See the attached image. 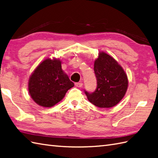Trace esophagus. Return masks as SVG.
<instances>
[{"label": "esophagus", "mask_w": 158, "mask_h": 158, "mask_svg": "<svg viewBox=\"0 0 158 158\" xmlns=\"http://www.w3.org/2000/svg\"><path fill=\"white\" fill-rule=\"evenodd\" d=\"M75 85L77 87H82L83 86V84L82 82H76L75 83Z\"/></svg>", "instance_id": "obj_1"}]
</instances>
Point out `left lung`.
<instances>
[{
	"instance_id": "8db88e82",
	"label": "left lung",
	"mask_w": 158,
	"mask_h": 158,
	"mask_svg": "<svg viewBox=\"0 0 158 158\" xmlns=\"http://www.w3.org/2000/svg\"><path fill=\"white\" fill-rule=\"evenodd\" d=\"M97 87L94 92L85 91L88 100L100 108L114 107L123 99L128 80L124 69L111 55L99 51L94 63Z\"/></svg>"
}]
</instances>
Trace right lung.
Masks as SVG:
<instances>
[{
	"instance_id": "add662e5",
	"label": "right lung",
	"mask_w": 158,
	"mask_h": 158,
	"mask_svg": "<svg viewBox=\"0 0 158 158\" xmlns=\"http://www.w3.org/2000/svg\"><path fill=\"white\" fill-rule=\"evenodd\" d=\"M73 86L61 68V61L57 58L45 59L31 73L28 80L31 98L43 107H51L60 102Z\"/></svg>"
}]
</instances>
